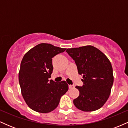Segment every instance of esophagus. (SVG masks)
<instances>
[{
  "label": "esophagus",
  "instance_id": "obj_1",
  "mask_svg": "<svg viewBox=\"0 0 128 128\" xmlns=\"http://www.w3.org/2000/svg\"><path fill=\"white\" fill-rule=\"evenodd\" d=\"M68 87L70 89H72L74 87V86H73V85H68Z\"/></svg>",
  "mask_w": 128,
  "mask_h": 128
}]
</instances>
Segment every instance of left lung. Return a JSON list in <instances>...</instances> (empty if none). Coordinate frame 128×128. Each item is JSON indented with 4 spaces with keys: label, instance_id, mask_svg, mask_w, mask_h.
Instances as JSON below:
<instances>
[{
    "label": "left lung",
    "instance_id": "8db88e82",
    "mask_svg": "<svg viewBox=\"0 0 128 128\" xmlns=\"http://www.w3.org/2000/svg\"><path fill=\"white\" fill-rule=\"evenodd\" d=\"M66 52L75 61L84 85L76 86L79 96L73 100L78 109L89 112L99 110L111 93L114 76L112 67L106 56L92 46L67 49Z\"/></svg>",
    "mask_w": 128,
    "mask_h": 128
}]
</instances>
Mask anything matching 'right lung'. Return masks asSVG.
<instances>
[{"instance_id": "right-lung-1", "label": "right lung", "mask_w": 128, "mask_h": 128, "mask_svg": "<svg viewBox=\"0 0 128 128\" xmlns=\"http://www.w3.org/2000/svg\"><path fill=\"white\" fill-rule=\"evenodd\" d=\"M66 49L41 43L30 49L20 64L18 80L23 99L30 109L48 113L58 106L61 96L68 91L65 80H49L53 71L52 58Z\"/></svg>"}]
</instances>
